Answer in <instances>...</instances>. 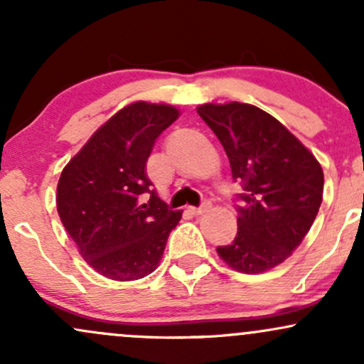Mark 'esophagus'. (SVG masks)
I'll use <instances>...</instances> for the list:
<instances>
[{
    "instance_id": "34e87169",
    "label": "esophagus",
    "mask_w": 364,
    "mask_h": 364,
    "mask_svg": "<svg viewBox=\"0 0 364 364\" xmlns=\"http://www.w3.org/2000/svg\"><path fill=\"white\" fill-rule=\"evenodd\" d=\"M208 207H210V202H207V200H205V202H203L200 207H188V210H190L193 215H198V214H202V212Z\"/></svg>"
}]
</instances>
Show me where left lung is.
<instances>
[{"instance_id":"obj_1","label":"left lung","mask_w":364,"mask_h":364,"mask_svg":"<svg viewBox=\"0 0 364 364\" xmlns=\"http://www.w3.org/2000/svg\"><path fill=\"white\" fill-rule=\"evenodd\" d=\"M200 118L228 154L232 179L243 188L237 232L217 246L243 274L274 269L310 231L323 196V171L315 156L269 112L252 104H203Z\"/></svg>"}]
</instances>
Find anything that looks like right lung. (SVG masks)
<instances>
[{
  "instance_id": "1",
  "label": "right lung",
  "mask_w": 364,
  "mask_h": 364,
  "mask_svg": "<svg viewBox=\"0 0 364 364\" xmlns=\"http://www.w3.org/2000/svg\"><path fill=\"white\" fill-rule=\"evenodd\" d=\"M178 116L166 104H129L63 169L58 214L83 260L104 277L124 282L154 272L181 219V210H171L147 176L154 144ZM145 193L147 204L141 200Z\"/></svg>"
}]
</instances>
